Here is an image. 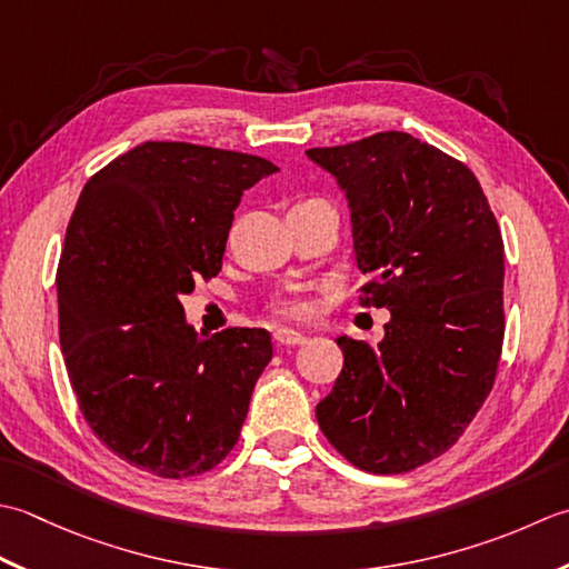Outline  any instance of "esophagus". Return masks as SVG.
<instances>
[{"label": "esophagus", "instance_id": "esophagus-1", "mask_svg": "<svg viewBox=\"0 0 569 569\" xmlns=\"http://www.w3.org/2000/svg\"><path fill=\"white\" fill-rule=\"evenodd\" d=\"M307 341V336H301L297 331H289V329H277L274 331V343L277 346H301Z\"/></svg>", "mask_w": 569, "mask_h": 569}]
</instances>
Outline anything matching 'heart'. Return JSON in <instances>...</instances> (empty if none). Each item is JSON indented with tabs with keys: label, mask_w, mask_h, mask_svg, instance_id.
I'll return each mask as SVG.
<instances>
[{
	"label": "heart",
	"mask_w": 569,
	"mask_h": 569,
	"mask_svg": "<svg viewBox=\"0 0 569 569\" xmlns=\"http://www.w3.org/2000/svg\"><path fill=\"white\" fill-rule=\"evenodd\" d=\"M274 315L282 319H289V321H301L309 317V307H307V301H301V299H282L274 305Z\"/></svg>",
	"instance_id": "heart-1"
}]
</instances>
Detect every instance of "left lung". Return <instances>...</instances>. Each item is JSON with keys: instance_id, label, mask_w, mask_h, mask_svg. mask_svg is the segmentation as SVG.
<instances>
[{"instance_id": "left-lung-1", "label": "left lung", "mask_w": 569, "mask_h": 569, "mask_svg": "<svg viewBox=\"0 0 569 569\" xmlns=\"http://www.w3.org/2000/svg\"><path fill=\"white\" fill-rule=\"evenodd\" d=\"M346 191L361 307L390 309L380 343L339 336L343 370L317 405L353 467L405 473L457 442L503 346V238L467 164L408 132L307 149Z\"/></svg>"}]
</instances>
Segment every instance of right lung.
Wrapping results in <instances>:
<instances>
[{"label": "right lung", "mask_w": 569, "mask_h": 569, "mask_svg": "<svg viewBox=\"0 0 569 569\" xmlns=\"http://www.w3.org/2000/svg\"><path fill=\"white\" fill-rule=\"evenodd\" d=\"M272 161L144 142L92 173L58 260V336L78 408L120 459L161 479L211 471L236 447L264 329L199 336L181 299L223 262L246 189Z\"/></svg>", "instance_id": "add662e5"}]
</instances>
